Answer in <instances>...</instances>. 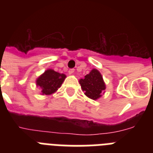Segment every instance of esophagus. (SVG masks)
<instances>
[{
  "mask_svg": "<svg viewBox=\"0 0 153 153\" xmlns=\"http://www.w3.org/2000/svg\"><path fill=\"white\" fill-rule=\"evenodd\" d=\"M74 71H75V70H74V69H70L68 71V73L70 74H73L74 73Z\"/></svg>",
  "mask_w": 153,
  "mask_h": 153,
  "instance_id": "1",
  "label": "esophagus"
}]
</instances>
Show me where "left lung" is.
Segmentation results:
<instances>
[{
	"instance_id": "8db88e82",
	"label": "left lung",
	"mask_w": 153,
	"mask_h": 153,
	"mask_svg": "<svg viewBox=\"0 0 153 153\" xmlns=\"http://www.w3.org/2000/svg\"><path fill=\"white\" fill-rule=\"evenodd\" d=\"M79 84L85 92V95L92 100L100 98L106 89L102 75L96 69L92 70L90 74L85 76L83 79H81Z\"/></svg>"
}]
</instances>
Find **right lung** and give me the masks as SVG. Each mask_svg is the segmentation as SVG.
<instances>
[{"mask_svg":"<svg viewBox=\"0 0 153 153\" xmlns=\"http://www.w3.org/2000/svg\"><path fill=\"white\" fill-rule=\"evenodd\" d=\"M66 78V75L53 70H47L36 79V86L42 89L43 95H50L60 88Z\"/></svg>","mask_w":153,"mask_h":153,"instance_id":"add662e5","label":"right lung"}]
</instances>
